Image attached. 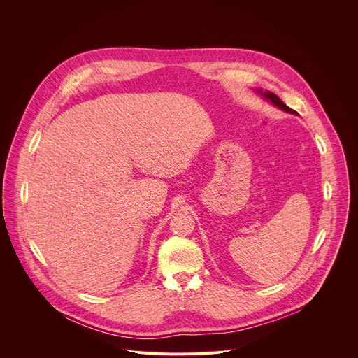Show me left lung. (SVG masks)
Masks as SVG:
<instances>
[{"label":"left lung","instance_id":"8db88e82","mask_svg":"<svg viewBox=\"0 0 358 358\" xmlns=\"http://www.w3.org/2000/svg\"><path fill=\"white\" fill-rule=\"evenodd\" d=\"M265 99H268V100H271L272 103L275 105V106H278L279 109H282V110H285V112H287V113H293V115H297V112H294L293 109H290L289 106H286L283 101L275 94V93H272V92H269V90H266V92H262V90H258Z\"/></svg>","mask_w":358,"mask_h":358}]
</instances>
